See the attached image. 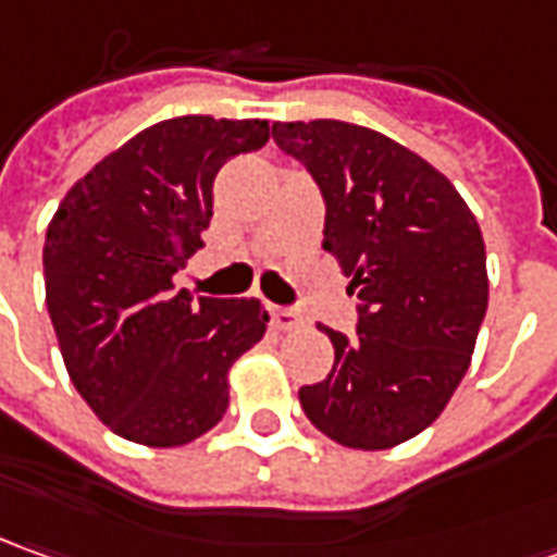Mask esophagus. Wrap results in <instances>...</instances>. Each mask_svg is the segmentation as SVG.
<instances>
[{
	"label": "esophagus",
	"mask_w": 557,
	"mask_h": 557,
	"mask_svg": "<svg viewBox=\"0 0 557 557\" xmlns=\"http://www.w3.org/2000/svg\"><path fill=\"white\" fill-rule=\"evenodd\" d=\"M271 323L280 333H289V330H296L298 323H301V317L293 308H271Z\"/></svg>",
	"instance_id": "esophagus-1"
}]
</instances>
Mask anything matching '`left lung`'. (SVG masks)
<instances>
[{
	"label": "left lung",
	"mask_w": 557,
	"mask_h": 557,
	"mask_svg": "<svg viewBox=\"0 0 557 557\" xmlns=\"http://www.w3.org/2000/svg\"><path fill=\"white\" fill-rule=\"evenodd\" d=\"M326 202L323 249L357 293V336L320 326L336 363L298 392L314 429L351 450L425 432L469 370L487 314V252L466 200L432 163L342 120L274 123Z\"/></svg>",
	"instance_id": "obj_1"
}]
</instances>
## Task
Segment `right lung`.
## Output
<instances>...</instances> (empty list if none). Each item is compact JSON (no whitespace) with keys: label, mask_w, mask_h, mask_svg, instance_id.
I'll return each instance as SVG.
<instances>
[{"label":"right lung","mask_w":557,"mask_h":557,"mask_svg":"<svg viewBox=\"0 0 557 557\" xmlns=\"http://www.w3.org/2000/svg\"><path fill=\"white\" fill-rule=\"evenodd\" d=\"M268 120L175 116L73 184L46 234V305L70 382L113 434L184 447L227 410V373L268 326L259 298L175 293L212 182L268 145Z\"/></svg>","instance_id":"obj_1"}]
</instances>
